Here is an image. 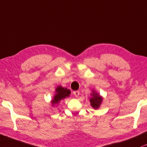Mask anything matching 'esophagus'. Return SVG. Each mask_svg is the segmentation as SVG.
Masks as SVG:
<instances>
[{
	"instance_id": "34e87169",
	"label": "esophagus",
	"mask_w": 147,
	"mask_h": 147,
	"mask_svg": "<svg viewBox=\"0 0 147 147\" xmlns=\"http://www.w3.org/2000/svg\"><path fill=\"white\" fill-rule=\"evenodd\" d=\"M73 94H74V95H75V97L77 98L78 96H79L80 92H79V91H74V92H73Z\"/></svg>"
}]
</instances>
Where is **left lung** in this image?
<instances>
[{"mask_svg":"<svg viewBox=\"0 0 147 147\" xmlns=\"http://www.w3.org/2000/svg\"><path fill=\"white\" fill-rule=\"evenodd\" d=\"M93 92H94V94H92V96H93V98H90L91 105H92L93 108L97 109L100 107L102 101V98L100 97L97 93L94 92V91H93Z\"/></svg>","mask_w":147,"mask_h":147,"instance_id":"1","label":"left lung"}]
</instances>
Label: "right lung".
Returning <instances> with one entry per match:
<instances>
[{"label": "right lung", "instance_id": "1", "mask_svg": "<svg viewBox=\"0 0 147 147\" xmlns=\"http://www.w3.org/2000/svg\"><path fill=\"white\" fill-rule=\"evenodd\" d=\"M57 94L53 98V100H52V104H57L62 99H64V98L68 97L69 96L70 94V91L69 90H67L66 88H63L62 87H57L56 89Z\"/></svg>", "mask_w": 147, "mask_h": 147}]
</instances>
